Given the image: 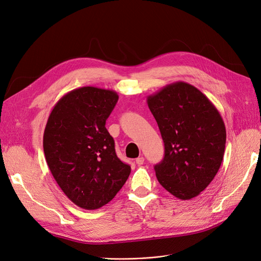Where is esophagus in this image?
Segmentation results:
<instances>
[{"label": "esophagus", "mask_w": 261, "mask_h": 261, "mask_svg": "<svg viewBox=\"0 0 261 261\" xmlns=\"http://www.w3.org/2000/svg\"><path fill=\"white\" fill-rule=\"evenodd\" d=\"M144 161H145V159H144L143 156H140V158L137 159V160H135V162H137L138 165H143V164H144Z\"/></svg>", "instance_id": "obj_1"}]
</instances>
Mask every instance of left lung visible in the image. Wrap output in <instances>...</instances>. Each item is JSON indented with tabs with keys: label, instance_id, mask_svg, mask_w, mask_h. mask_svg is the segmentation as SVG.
<instances>
[{
	"label": "left lung",
	"instance_id": "8db88e82",
	"mask_svg": "<svg viewBox=\"0 0 261 261\" xmlns=\"http://www.w3.org/2000/svg\"><path fill=\"white\" fill-rule=\"evenodd\" d=\"M164 142L163 160L154 165L160 185L179 199L205 190L223 161L226 129L211 101L186 82L166 85L147 98Z\"/></svg>",
	"mask_w": 261,
	"mask_h": 261
}]
</instances>
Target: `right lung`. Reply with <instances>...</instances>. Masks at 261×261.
Listing matches in <instances>:
<instances>
[{
	"mask_svg": "<svg viewBox=\"0 0 261 261\" xmlns=\"http://www.w3.org/2000/svg\"><path fill=\"white\" fill-rule=\"evenodd\" d=\"M114 90L84 86L64 95L43 133L47 164L65 195L86 210L111 201L126 182L130 165L120 161L106 121L117 103Z\"/></svg>",
	"mask_w": 261,
	"mask_h": 261,
	"instance_id": "obj_1",
	"label": "right lung"
}]
</instances>
